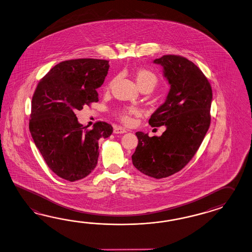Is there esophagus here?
I'll use <instances>...</instances> for the list:
<instances>
[{
    "label": "esophagus",
    "mask_w": 252,
    "mask_h": 252,
    "mask_svg": "<svg viewBox=\"0 0 252 252\" xmlns=\"http://www.w3.org/2000/svg\"><path fill=\"white\" fill-rule=\"evenodd\" d=\"M113 131H114V133H125V132H127V129L123 127H121V126H116Z\"/></svg>",
    "instance_id": "34e87169"
}]
</instances>
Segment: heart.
Here are the masks:
<instances>
[{"instance_id": "1", "label": "heart", "mask_w": 252, "mask_h": 252, "mask_svg": "<svg viewBox=\"0 0 252 252\" xmlns=\"http://www.w3.org/2000/svg\"><path fill=\"white\" fill-rule=\"evenodd\" d=\"M135 78L137 83L139 85L140 89L144 87H149L154 90L155 86L158 83V78L155 73L146 68H141L136 72ZM110 86V84L108 85ZM139 113V110L133 106H126L118 108L116 110L117 116L124 123H131L132 116L137 115Z\"/></svg>"}]
</instances>
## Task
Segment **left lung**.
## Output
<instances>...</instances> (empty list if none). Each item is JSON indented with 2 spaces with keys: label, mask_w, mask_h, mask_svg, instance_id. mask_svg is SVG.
<instances>
[{
  "label": "left lung",
  "mask_w": 252,
  "mask_h": 252,
  "mask_svg": "<svg viewBox=\"0 0 252 252\" xmlns=\"http://www.w3.org/2000/svg\"><path fill=\"white\" fill-rule=\"evenodd\" d=\"M162 65L171 86L165 102L149 120L153 127L166 126L160 137L136 132L132 163L156 179L179 172L194 157L208 130L212 89L207 77L187 58L165 55L154 61Z\"/></svg>",
  "instance_id": "obj_1"
}]
</instances>
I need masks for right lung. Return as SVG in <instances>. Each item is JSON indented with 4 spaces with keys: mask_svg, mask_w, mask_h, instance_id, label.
Instances as JSON below:
<instances>
[{
    "mask_svg": "<svg viewBox=\"0 0 252 252\" xmlns=\"http://www.w3.org/2000/svg\"><path fill=\"white\" fill-rule=\"evenodd\" d=\"M109 61L78 58L60 62L40 79L32 97L29 129L46 164L65 180H79L96 167L98 140L111 135L109 123L88 129L76 111L98 101Z\"/></svg>",
    "mask_w": 252,
    "mask_h": 252,
    "instance_id": "1",
    "label": "right lung"
}]
</instances>
